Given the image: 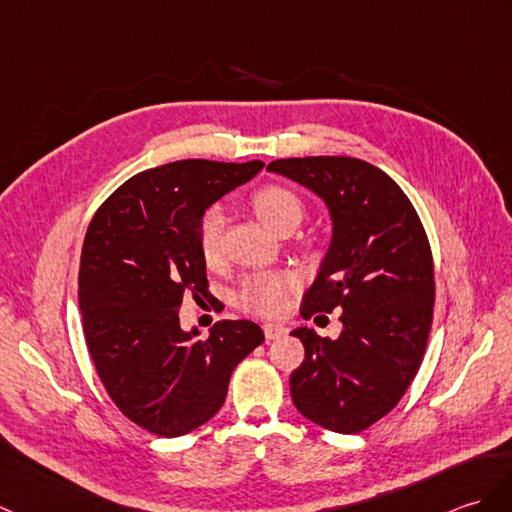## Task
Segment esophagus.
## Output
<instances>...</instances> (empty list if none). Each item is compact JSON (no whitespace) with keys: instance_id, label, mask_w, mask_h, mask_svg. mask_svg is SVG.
Masks as SVG:
<instances>
[{"instance_id":"34e87169","label":"esophagus","mask_w":512,"mask_h":512,"mask_svg":"<svg viewBox=\"0 0 512 512\" xmlns=\"http://www.w3.org/2000/svg\"><path fill=\"white\" fill-rule=\"evenodd\" d=\"M264 334L268 340H279L283 336H288V329H285L283 325H264Z\"/></svg>"}]
</instances>
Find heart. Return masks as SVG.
<instances>
[{
  "instance_id": "1",
  "label": "heart",
  "mask_w": 512,
  "mask_h": 512,
  "mask_svg": "<svg viewBox=\"0 0 512 512\" xmlns=\"http://www.w3.org/2000/svg\"><path fill=\"white\" fill-rule=\"evenodd\" d=\"M251 205L257 218L275 233L283 227H290V224L296 227L303 218V205L299 196L281 185L259 187L251 198ZM222 229L224 216L220 209H209L198 224L200 253L207 264H216L220 259ZM294 285L296 279L290 272H251V275L242 277L240 283H237L235 305L248 314L277 318L288 307Z\"/></svg>"
}]
</instances>
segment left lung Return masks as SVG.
<instances>
[{
	"label": "left lung",
	"instance_id": "obj_1",
	"mask_svg": "<svg viewBox=\"0 0 512 512\" xmlns=\"http://www.w3.org/2000/svg\"><path fill=\"white\" fill-rule=\"evenodd\" d=\"M270 172L312 189L334 235L301 316L342 310L336 340L299 327L305 360L290 375L296 410L358 434L397 406L417 375L434 314V261L417 209L392 178L353 157L277 159Z\"/></svg>",
	"mask_w": 512,
	"mask_h": 512
}]
</instances>
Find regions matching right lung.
<instances>
[{
    "mask_svg": "<svg viewBox=\"0 0 512 512\" xmlns=\"http://www.w3.org/2000/svg\"><path fill=\"white\" fill-rule=\"evenodd\" d=\"M261 168L165 163L128 178L89 224L78 272L87 347L115 406L150 434L174 438L207 423L233 368L264 342L253 320H220L202 340L178 320L185 296H211L202 213Z\"/></svg>",
    "mask_w": 512,
    "mask_h": 512,
    "instance_id": "add662e5",
    "label": "right lung"
}]
</instances>
